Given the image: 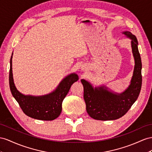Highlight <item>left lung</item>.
Listing matches in <instances>:
<instances>
[{"label":"left lung","instance_id":"left-lung-1","mask_svg":"<svg viewBox=\"0 0 152 152\" xmlns=\"http://www.w3.org/2000/svg\"><path fill=\"white\" fill-rule=\"evenodd\" d=\"M123 34L131 39L132 53L135 60L133 76L126 90L118 94L108 91L104 85L94 88L87 81L81 80L84 88L83 98L87 112L94 119L107 121L121 118L137 100L141 91L142 63L137 38L129 31H124Z\"/></svg>","mask_w":152,"mask_h":152}]
</instances>
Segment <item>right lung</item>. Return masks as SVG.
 Here are the masks:
<instances>
[{"instance_id": "1", "label": "right lung", "mask_w": 152, "mask_h": 152, "mask_svg": "<svg viewBox=\"0 0 152 152\" xmlns=\"http://www.w3.org/2000/svg\"><path fill=\"white\" fill-rule=\"evenodd\" d=\"M78 79L76 74L72 73L63 79L55 90L49 94L40 96L24 95L19 92L15 85L12 72V56L11 57L9 82L11 94L24 113L33 119L52 121L57 118L61 114L63 100L71 85Z\"/></svg>"}]
</instances>
